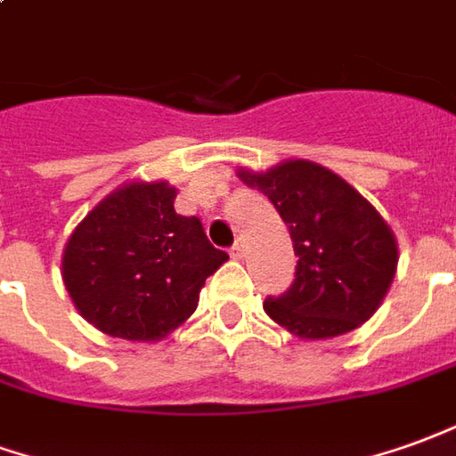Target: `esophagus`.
<instances>
[{"label":"esophagus","instance_id":"obj_1","mask_svg":"<svg viewBox=\"0 0 456 456\" xmlns=\"http://www.w3.org/2000/svg\"><path fill=\"white\" fill-rule=\"evenodd\" d=\"M243 253H246V243H243V238H238L233 243V248H231V256H233V258H243Z\"/></svg>","mask_w":456,"mask_h":456}]
</instances>
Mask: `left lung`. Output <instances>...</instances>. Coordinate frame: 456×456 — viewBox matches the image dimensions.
<instances>
[{"label": "left lung", "instance_id": "left-lung-1", "mask_svg": "<svg viewBox=\"0 0 456 456\" xmlns=\"http://www.w3.org/2000/svg\"><path fill=\"white\" fill-rule=\"evenodd\" d=\"M290 228L293 285L263 310L303 340L360 328L382 303L397 270L390 225L340 175L313 161H285L265 174L238 171Z\"/></svg>", "mask_w": 456, "mask_h": 456}]
</instances>
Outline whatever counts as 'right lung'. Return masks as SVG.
Returning <instances> with one entry per match:
<instances>
[{
    "label": "right lung",
    "instance_id": "add662e5",
    "mask_svg": "<svg viewBox=\"0 0 456 456\" xmlns=\"http://www.w3.org/2000/svg\"><path fill=\"white\" fill-rule=\"evenodd\" d=\"M174 198L166 181L128 183L103 198L66 243V290L78 313L111 338H166L228 260L196 216L175 213Z\"/></svg>",
    "mask_w": 456,
    "mask_h": 456
}]
</instances>
